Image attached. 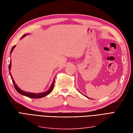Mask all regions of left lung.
Wrapping results in <instances>:
<instances>
[{"label": "left lung", "instance_id": "1", "mask_svg": "<svg viewBox=\"0 0 133 133\" xmlns=\"http://www.w3.org/2000/svg\"><path fill=\"white\" fill-rule=\"evenodd\" d=\"M87 98H88V97H87Z\"/></svg>", "mask_w": 133, "mask_h": 133}]
</instances>
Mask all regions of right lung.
Instances as JSON below:
<instances>
[{"mask_svg": "<svg viewBox=\"0 0 133 133\" xmlns=\"http://www.w3.org/2000/svg\"><path fill=\"white\" fill-rule=\"evenodd\" d=\"M26 35V34L24 35L23 36H22V37H24ZM15 47V46H13V47L11 49V52L10 54L12 53V51L14 50V49ZM11 60L10 61V63H9V70L10 71L11 70ZM9 73H10V75H11V79L12 80V82L13 83H14V86H15V89L16 90V91H17L19 94H20L21 95H23L24 96H26L27 97H29V98H43V97H44L46 96L47 95H48L49 94H50L52 91L53 90V89H54V83H55V79H54V81L52 82V85L51 86V87H50L49 90H48V91H46V92H42V93H31V92H25V91H22V90H21L19 87L16 85V84L15 83V81L14 80V79H13L12 78V76L11 74V73L9 72Z\"/></svg>", "mask_w": 133, "mask_h": 133, "instance_id": "obj_1", "label": "right lung"}]
</instances>
